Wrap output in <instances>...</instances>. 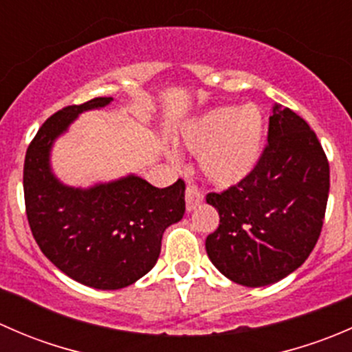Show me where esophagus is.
<instances>
[{
    "label": "esophagus",
    "instance_id": "obj_1",
    "mask_svg": "<svg viewBox=\"0 0 352 352\" xmlns=\"http://www.w3.org/2000/svg\"><path fill=\"white\" fill-rule=\"evenodd\" d=\"M202 199H204V194L201 192V189H197L196 186L189 184V186H187V189H186V208H187V211H194V209H196L197 206L201 204Z\"/></svg>",
    "mask_w": 352,
    "mask_h": 352
}]
</instances>
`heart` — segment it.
Returning a JSON list of instances; mask_svg holds the SVG:
<instances>
[{
	"instance_id": "heart-1",
	"label": "heart",
	"mask_w": 352,
	"mask_h": 352,
	"mask_svg": "<svg viewBox=\"0 0 352 352\" xmlns=\"http://www.w3.org/2000/svg\"><path fill=\"white\" fill-rule=\"evenodd\" d=\"M182 143L199 155L209 182L230 187L247 179L264 144V116L255 105L219 107L206 112L182 131Z\"/></svg>"
}]
</instances>
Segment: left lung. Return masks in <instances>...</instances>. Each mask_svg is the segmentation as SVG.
I'll return each mask as SVG.
<instances>
[{"label": "left lung", "mask_w": 352, "mask_h": 352, "mask_svg": "<svg viewBox=\"0 0 352 352\" xmlns=\"http://www.w3.org/2000/svg\"><path fill=\"white\" fill-rule=\"evenodd\" d=\"M329 187V160L315 131L276 104L267 144L250 175L206 196L219 212V226L206 239L208 257L236 285L281 281L317 245Z\"/></svg>", "instance_id": "left-lung-1"}]
</instances>
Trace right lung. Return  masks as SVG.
<instances>
[{"instance_id": "add662e5", "label": "right lung", "mask_w": 352, "mask_h": 352, "mask_svg": "<svg viewBox=\"0 0 352 352\" xmlns=\"http://www.w3.org/2000/svg\"><path fill=\"white\" fill-rule=\"evenodd\" d=\"M97 97L52 113L28 144L23 165L25 211L42 254L74 281L97 289H120L153 269L163 232L186 212V182L165 189L127 175L90 189H74L51 172L56 138L83 110L105 107Z\"/></svg>"}]
</instances>
